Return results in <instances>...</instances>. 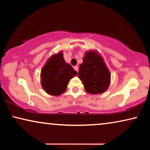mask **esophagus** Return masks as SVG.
Here are the masks:
<instances>
[{
  "label": "esophagus",
  "mask_w": 150,
  "mask_h": 150,
  "mask_svg": "<svg viewBox=\"0 0 150 150\" xmlns=\"http://www.w3.org/2000/svg\"><path fill=\"white\" fill-rule=\"evenodd\" d=\"M74 69L75 70L77 71V72H78V71H79V67L76 66H76L74 67Z\"/></svg>",
  "instance_id": "1"
}]
</instances>
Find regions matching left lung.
I'll return each mask as SVG.
<instances>
[{
    "instance_id": "left-lung-1",
    "label": "left lung",
    "mask_w": 150,
    "mask_h": 150,
    "mask_svg": "<svg viewBox=\"0 0 150 150\" xmlns=\"http://www.w3.org/2000/svg\"><path fill=\"white\" fill-rule=\"evenodd\" d=\"M80 65L78 77L83 82L85 91L90 94H102L110 84V72L103 57L97 50L85 53Z\"/></svg>"
}]
</instances>
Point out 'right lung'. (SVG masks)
I'll return each mask as SVG.
<instances>
[{"mask_svg":"<svg viewBox=\"0 0 150 150\" xmlns=\"http://www.w3.org/2000/svg\"><path fill=\"white\" fill-rule=\"evenodd\" d=\"M77 71L64 60L63 51L49 57L41 70V85L49 95L59 96L64 93L70 79Z\"/></svg>","mask_w":150,"mask_h":150,"instance_id":"1","label":"right lung"}]
</instances>
